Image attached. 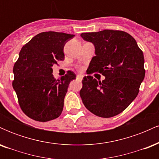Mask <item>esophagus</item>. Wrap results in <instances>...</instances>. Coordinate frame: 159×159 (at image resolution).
<instances>
[{
    "label": "esophagus",
    "instance_id": "1",
    "mask_svg": "<svg viewBox=\"0 0 159 159\" xmlns=\"http://www.w3.org/2000/svg\"><path fill=\"white\" fill-rule=\"evenodd\" d=\"M83 77L84 75H77V78L78 80H82L83 79Z\"/></svg>",
    "mask_w": 159,
    "mask_h": 159
}]
</instances>
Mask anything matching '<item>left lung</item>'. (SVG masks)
<instances>
[{
	"instance_id": "left-lung-1",
	"label": "left lung",
	"mask_w": 159,
	"mask_h": 159,
	"mask_svg": "<svg viewBox=\"0 0 159 159\" xmlns=\"http://www.w3.org/2000/svg\"><path fill=\"white\" fill-rule=\"evenodd\" d=\"M84 40L95 47L88 73L99 72L105 80L84 76L80 91L82 102L91 113L108 118L120 114L137 97L145 76L144 57L136 40L121 30L83 33Z\"/></svg>"
}]
</instances>
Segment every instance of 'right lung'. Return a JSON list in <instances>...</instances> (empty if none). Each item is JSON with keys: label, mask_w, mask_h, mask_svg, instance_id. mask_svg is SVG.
I'll return each instance as SVG.
<instances>
[{"label": "right lung", "mask_w": 159, "mask_h": 159, "mask_svg": "<svg viewBox=\"0 0 159 159\" xmlns=\"http://www.w3.org/2000/svg\"><path fill=\"white\" fill-rule=\"evenodd\" d=\"M74 36L54 31L40 33L20 51L13 67L12 87L21 110L28 117L47 122L61 114L69 84L76 75L69 71L56 80L52 66L64 60V45Z\"/></svg>", "instance_id": "add662e5"}]
</instances>
